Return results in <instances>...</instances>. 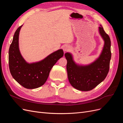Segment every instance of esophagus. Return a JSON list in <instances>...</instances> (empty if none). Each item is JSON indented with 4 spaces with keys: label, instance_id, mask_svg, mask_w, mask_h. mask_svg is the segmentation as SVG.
I'll return each instance as SVG.
<instances>
[{
    "label": "esophagus",
    "instance_id": "esophagus-1",
    "mask_svg": "<svg viewBox=\"0 0 123 123\" xmlns=\"http://www.w3.org/2000/svg\"><path fill=\"white\" fill-rule=\"evenodd\" d=\"M70 49V47L69 46L66 45L65 46H64L63 47V50H64V52H66V51H68Z\"/></svg>",
    "mask_w": 123,
    "mask_h": 123
}]
</instances>
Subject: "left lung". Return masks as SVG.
Instances as JSON below:
<instances>
[{"label": "left lung", "instance_id": "left-lung-1", "mask_svg": "<svg viewBox=\"0 0 123 123\" xmlns=\"http://www.w3.org/2000/svg\"><path fill=\"white\" fill-rule=\"evenodd\" d=\"M98 32L104 41V45L99 57L95 61L86 65L77 64L72 54H65L67 61V71L69 83L77 90L87 91L92 90L105 79L109 72L111 57V41L101 25Z\"/></svg>", "mask_w": 123, "mask_h": 123}]
</instances>
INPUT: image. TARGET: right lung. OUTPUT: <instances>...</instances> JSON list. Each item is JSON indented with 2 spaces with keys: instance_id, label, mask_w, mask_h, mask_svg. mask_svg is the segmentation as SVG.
<instances>
[{
  "instance_id": "right-lung-1",
  "label": "right lung",
  "mask_w": 123,
  "mask_h": 123,
  "mask_svg": "<svg viewBox=\"0 0 123 123\" xmlns=\"http://www.w3.org/2000/svg\"><path fill=\"white\" fill-rule=\"evenodd\" d=\"M23 25L15 32L9 51V65L11 75L18 83L27 89H35L47 81L49 73L64 51L59 49L42 61L29 63L21 55L19 48V32Z\"/></svg>"
}]
</instances>
